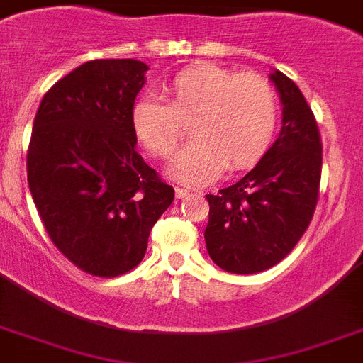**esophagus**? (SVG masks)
Listing matches in <instances>:
<instances>
[{
  "label": "esophagus",
  "mask_w": 363,
  "mask_h": 363,
  "mask_svg": "<svg viewBox=\"0 0 363 363\" xmlns=\"http://www.w3.org/2000/svg\"><path fill=\"white\" fill-rule=\"evenodd\" d=\"M175 196H177V199H184V197L190 196V190H186V188L177 186L175 188Z\"/></svg>",
  "instance_id": "34e87169"
}]
</instances>
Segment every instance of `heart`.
Returning a JSON list of instances; mask_svg holds the SVG:
<instances>
[{
    "label": "heart",
    "mask_w": 363,
    "mask_h": 363,
    "mask_svg": "<svg viewBox=\"0 0 363 363\" xmlns=\"http://www.w3.org/2000/svg\"><path fill=\"white\" fill-rule=\"evenodd\" d=\"M162 95L166 103L141 96L132 104V132L152 158L166 160L190 125L194 140L169 166L172 177L186 184L214 181L225 167H252L278 128V93L261 74H238L201 61L167 79Z\"/></svg>",
    "instance_id": "heart-1"
}]
</instances>
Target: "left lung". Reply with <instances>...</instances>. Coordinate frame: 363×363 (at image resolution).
Listing matches in <instances>:
<instances>
[{
	"label": "left lung",
	"mask_w": 363,
	"mask_h": 363,
	"mask_svg": "<svg viewBox=\"0 0 363 363\" xmlns=\"http://www.w3.org/2000/svg\"><path fill=\"white\" fill-rule=\"evenodd\" d=\"M284 104L279 138L248 175L207 194L205 242L211 259L231 274H257L291 253L319 201L323 143L315 115L293 79L276 70Z\"/></svg>",
	"instance_id": "1"
}]
</instances>
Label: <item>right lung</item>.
I'll return each mask as SVG.
<instances>
[{"label": "right lung", "instance_id": "right-lung-1", "mask_svg": "<svg viewBox=\"0 0 363 363\" xmlns=\"http://www.w3.org/2000/svg\"><path fill=\"white\" fill-rule=\"evenodd\" d=\"M135 59H95L46 91L28 147V184L55 248L79 270L117 278L145 255L175 190L135 149Z\"/></svg>", "mask_w": 363, "mask_h": 363}]
</instances>
